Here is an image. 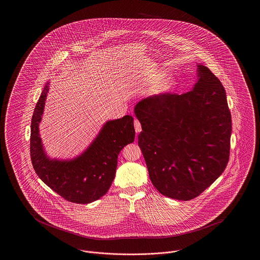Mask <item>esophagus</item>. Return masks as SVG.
I'll use <instances>...</instances> for the list:
<instances>
[{
  "label": "esophagus",
  "instance_id": "esophagus-1",
  "mask_svg": "<svg viewBox=\"0 0 260 260\" xmlns=\"http://www.w3.org/2000/svg\"><path fill=\"white\" fill-rule=\"evenodd\" d=\"M135 128H136V134H139L141 132V124L137 119H135Z\"/></svg>",
  "mask_w": 260,
  "mask_h": 260
}]
</instances>
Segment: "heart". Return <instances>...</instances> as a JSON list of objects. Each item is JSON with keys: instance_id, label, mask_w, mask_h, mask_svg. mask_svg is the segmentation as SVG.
<instances>
[{"instance_id": "b5f03b06", "label": "heart", "mask_w": 260, "mask_h": 260, "mask_svg": "<svg viewBox=\"0 0 260 260\" xmlns=\"http://www.w3.org/2000/svg\"><path fill=\"white\" fill-rule=\"evenodd\" d=\"M158 76L159 75H155V77H153L150 80V82L153 83L158 78ZM174 86H175V79H174V77L173 76H170V75H167V76H165V77H162L161 79H160L158 81V83L155 85L154 89H153V93L157 94V95L167 93V92L171 91Z\"/></svg>"}]
</instances>
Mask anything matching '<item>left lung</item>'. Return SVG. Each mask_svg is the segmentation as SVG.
<instances>
[{"label":"left lung","instance_id":"1","mask_svg":"<svg viewBox=\"0 0 260 260\" xmlns=\"http://www.w3.org/2000/svg\"><path fill=\"white\" fill-rule=\"evenodd\" d=\"M197 67L190 91L155 95L135 107L150 180L161 195L181 201L204 192L229 161L232 121L225 89L208 67Z\"/></svg>","mask_w":260,"mask_h":260}]
</instances>
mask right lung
<instances>
[{"label":"right lung","instance_id":"right-lung-1","mask_svg":"<svg viewBox=\"0 0 260 260\" xmlns=\"http://www.w3.org/2000/svg\"><path fill=\"white\" fill-rule=\"evenodd\" d=\"M50 82L38 100L31 121V161L40 179L65 200L76 204H89L104 196L115 178L117 159L125 145L135 141L134 118L109 120L87 148L72 159L48 156L39 125L42 121Z\"/></svg>","mask_w":260,"mask_h":260}]
</instances>
